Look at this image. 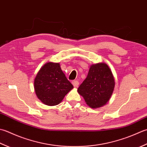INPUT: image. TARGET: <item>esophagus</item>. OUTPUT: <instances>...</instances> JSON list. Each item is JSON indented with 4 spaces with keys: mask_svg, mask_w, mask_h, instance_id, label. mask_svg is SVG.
I'll return each instance as SVG.
<instances>
[{
    "mask_svg": "<svg viewBox=\"0 0 147 147\" xmlns=\"http://www.w3.org/2000/svg\"><path fill=\"white\" fill-rule=\"evenodd\" d=\"M71 83H72V84L74 87H77L78 85H79V81H78V80H73V81L71 82Z\"/></svg>",
    "mask_w": 147,
    "mask_h": 147,
    "instance_id": "1",
    "label": "esophagus"
}]
</instances>
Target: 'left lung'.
I'll use <instances>...</instances> for the list:
<instances>
[{"label":"left lung","mask_w":147,"mask_h":147,"mask_svg":"<svg viewBox=\"0 0 147 147\" xmlns=\"http://www.w3.org/2000/svg\"><path fill=\"white\" fill-rule=\"evenodd\" d=\"M114 87L115 80L111 70L106 63H100L91 66L88 76L77 91L89 107L97 109L109 101Z\"/></svg>","instance_id":"obj_1"}]
</instances>
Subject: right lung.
<instances>
[{
    "label": "right lung",
    "instance_id": "1",
    "mask_svg": "<svg viewBox=\"0 0 147 147\" xmlns=\"http://www.w3.org/2000/svg\"><path fill=\"white\" fill-rule=\"evenodd\" d=\"M74 88L61 69L60 65L48 62L41 67L34 80L37 98L48 106L57 105Z\"/></svg>",
    "mask_w": 147,
    "mask_h": 147
}]
</instances>
